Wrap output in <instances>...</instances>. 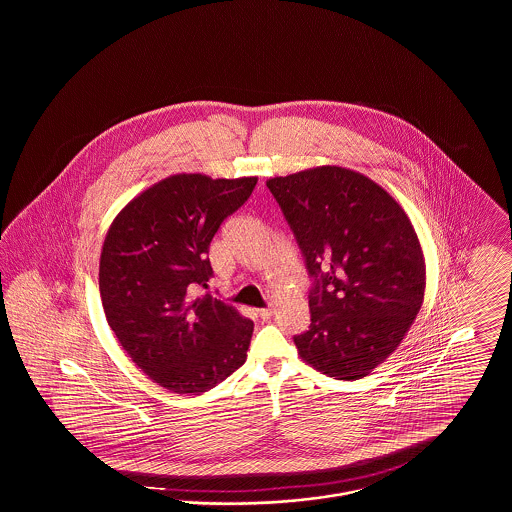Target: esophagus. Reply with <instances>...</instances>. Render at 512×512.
Masks as SVG:
<instances>
[{"instance_id":"1","label":"esophagus","mask_w":512,"mask_h":512,"mask_svg":"<svg viewBox=\"0 0 512 512\" xmlns=\"http://www.w3.org/2000/svg\"><path fill=\"white\" fill-rule=\"evenodd\" d=\"M259 317H261V320H270V317H272V309H261V311H259Z\"/></svg>"}]
</instances>
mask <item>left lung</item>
I'll list each match as a JSON object with an SVG mask.
<instances>
[{
  "label": "left lung",
  "instance_id": "obj_1",
  "mask_svg": "<svg viewBox=\"0 0 512 512\" xmlns=\"http://www.w3.org/2000/svg\"><path fill=\"white\" fill-rule=\"evenodd\" d=\"M315 286L299 357L336 380L382 365L409 332L426 290L413 222L361 172L322 165L268 178Z\"/></svg>",
  "mask_w": 512,
  "mask_h": 512
}]
</instances>
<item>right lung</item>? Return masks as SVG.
Instances as JSON below:
<instances>
[{"label":"right lung","instance_id":"right-lung-1","mask_svg":"<svg viewBox=\"0 0 512 512\" xmlns=\"http://www.w3.org/2000/svg\"><path fill=\"white\" fill-rule=\"evenodd\" d=\"M257 176L180 172L149 186L111 222L99 257V293L126 355L165 390L201 395L244 365L253 322L203 293L209 245Z\"/></svg>","mask_w":512,"mask_h":512}]
</instances>
